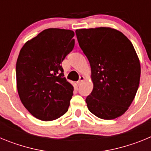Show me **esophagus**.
Segmentation results:
<instances>
[{
  "label": "esophagus",
  "mask_w": 151,
  "mask_h": 151,
  "mask_svg": "<svg viewBox=\"0 0 151 151\" xmlns=\"http://www.w3.org/2000/svg\"><path fill=\"white\" fill-rule=\"evenodd\" d=\"M84 80H85V77L82 76H80L79 77V80H78V82H77V85H81V84H82V82H83Z\"/></svg>",
  "instance_id": "1"
}]
</instances>
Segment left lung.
Returning a JSON list of instances; mask_svg holds the SVG:
<instances>
[{
    "mask_svg": "<svg viewBox=\"0 0 151 151\" xmlns=\"http://www.w3.org/2000/svg\"><path fill=\"white\" fill-rule=\"evenodd\" d=\"M78 45L90 63L94 85L85 100L98 118L113 119L126 112L139 86L141 65L132 44L110 27L76 30Z\"/></svg>",
    "mask_w": 151,
    "mask_h": 151,
    "instance_id": "obj_1",
    "label": "left lung"
}]
</instances>
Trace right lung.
I'll return each instance as SVG.
<instances>
[{
  "mask_svg": "<svg viewBox=\"0 0 151 151\" xmlns=\"http://www.w3.org/2000/svg\"><path fill=\"white\" fill-rule=\"evenodd\" d=\"M74 35L69 29H45L19 52L16 66L19 96L40 120H55L68 111L74 89L63 77L61 63L74 47Z\"/></svg>",
  "mask_w": 151,
  "mask_h": 151,
  "instance_id": "obj_1",
  "label": "right lung"
}]
</instances>
